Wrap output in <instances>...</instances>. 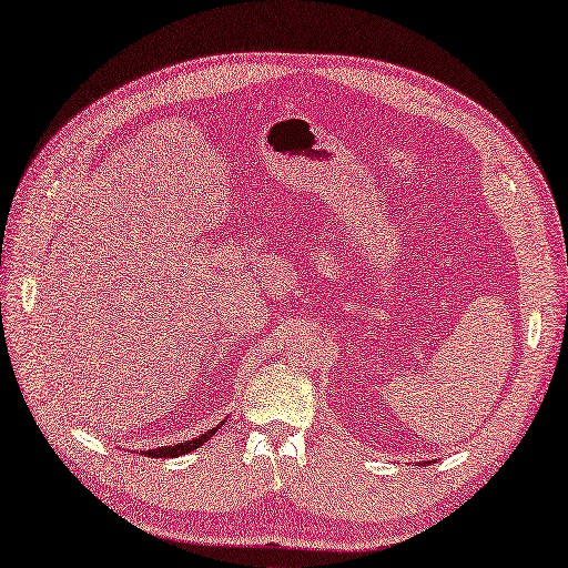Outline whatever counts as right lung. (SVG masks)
<instances>
[{"label":"right lung","instance_id":"obj_1","mask_svg":"<svg viewBox=\"0 0 568 568\" xmlns=\"http://www.w3.org/2000/svg\"><path fill=\"white\" fill-rule=\"evenodd\" d=\"M222 424H225V422H220L217 426L209 428V432H203L201 436H196V438H192V440H184V443H178V445H161V448L142 450V455H144V457H156V459H159V457H180V455H186V453H192V450L201 448V445H203L205 440H211Z\"/></svg>","mask_w":568,"mask_h":568}]
</instances>
